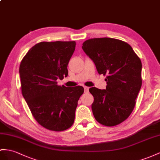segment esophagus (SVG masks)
Here are the masks:
<instances>
[{
  "instance_id": "obj_1",
  "label": "esophagus",
  "mask_w": 160,
  "mask_h": 160,
  "mask_svg": "<svg viewBox=\"0 0 160 160\" xmlns=\"http://www.w3.org/2000/svg\"><path fill=\"white\" fill-rule=\"evenodd\" d=\"M88 90H89V87H84V92H86V93L88 92Z\"/></svg>"
}]
</instances>
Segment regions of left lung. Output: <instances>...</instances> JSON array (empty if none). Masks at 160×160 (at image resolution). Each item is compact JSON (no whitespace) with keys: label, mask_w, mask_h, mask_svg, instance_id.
Instances as JSON below:
<instances>
[{"label":"left lung","mask_w":160,"mask_h":160,"mask_svg":"<svg viewBox=\"0 0 160 160\" xmlns=\"http://www.w3.org/2000/svg\"><path fill=\"white\" fill-rule=\"evenodd\" d=\"M82 48L95 63L98 73L106 76V89L89 88L94 97V117L106 126L120 124L136 104L142 85L141 61L130 44L116 38L88 39Z\"/></svg>","instance_id":"obj_1"}]
</instances>
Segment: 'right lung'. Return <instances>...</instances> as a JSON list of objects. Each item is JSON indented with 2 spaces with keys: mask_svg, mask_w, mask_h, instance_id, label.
I'll list each match as a JSON object with an SVG mask.
<instances>
[{
  "mask_svg": "<svg viewBox=\"0 0 160 160\" xmlns=\"http://www.w3.org/2000/svg\"><path fill=\"white\" fill-rule=\"evenodd\" d=\"M75 47V41L40 42L28 51L19 65L23 97L36 122L48 130L63 131L74 122L84 88L61 87L57 80L68 76Z\"/></svg>",
  "mask_w": 160,
  "mask_h": 160,
  "instance_id": "obj_1",
  "label": "right lung"
}]
</instances>
